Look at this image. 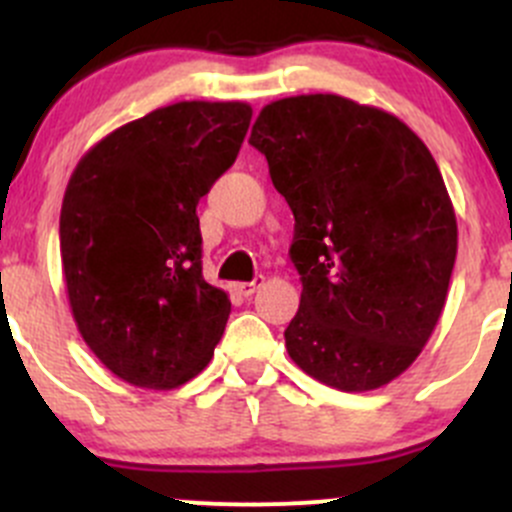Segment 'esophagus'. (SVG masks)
Wrapping results in <instances>:
<instances>
[{
	"label": "esophagus",
	"mask_w": 512,
	"mask_h": 512,
	"mask_svg": "<svg viewBox=\"0 0 512 512\" xmlns=\"http://www.w3.org/2000/svg\"><path fill=\"white\" fill-rule=\"evenodd\" d=\"M262 282H265V277H262V275H257L252 282H237L235 292L242 294V297H252V294H255L257 289L262 287Z\"/></svg>",
	"instance_id": "esophagus-1"
}]
</instances>
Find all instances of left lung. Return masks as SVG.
<instances>
[{"instance_id": "obj_1", "label": "left lung", "mask_w": 512, "mask_h": 512, "mask_svg": "<svg viewBox=\"0 0 512 512\" xmlns=\"http://www.w3.org/2000/svg\"><path fill=\"white\" fill-rule=\"evenodd\" d=\"M294 215V364L339 391L404 374L436 329L458 227L431 151L391 113L334 94L272 101L250 133Z\"/></svg>"}]
</instances>
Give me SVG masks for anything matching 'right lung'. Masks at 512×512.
Here are the masks:
<instances>
[{"mask_svg": "<svg viewBox=\"0 0 512 512\" xmlns=\"http://www.w3.org/2000/svg\"><path fill=\"white\" fill-rule=\"evenodd\" d=\"M252 108L180 101L98 141L76 165L59 240L81 337L118 379L173 389L208 366L230 317L203 280L195 208L235 163Z\"/></svg>", "mask_w": 512, "mask_h": 512, "instance_id": "1", "label": "right lung"}]
</instances>
